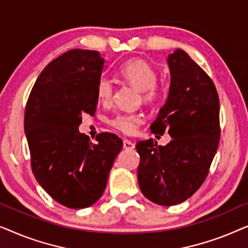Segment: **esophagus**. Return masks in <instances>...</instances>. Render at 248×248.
I'll return each mask as SVG.
<instances>
[{"mask_svg": "<svg viewBox=\"0 0 248 248\" xmlns=\"http://www.w3.org/2000/svg\"><path fill=\"white\" fill-rule=\"evenodd\" d=\"M123 147L124 149H127V150H132V149H134V143L130 140H124Z\"/></svg>", "mask_w": 248, "mask_h": 248, "instance_id": "1", "label": "esophagus"}]
</instances>
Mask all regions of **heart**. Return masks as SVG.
Segmentation results:
<instances>
[{
  "instance_id": "heart-1",
  "label": "heart",
  "mask_w": 248,
  "mask_h": 248,
  "mask_svg": "<svg viewBox=\"0 0 248 248\" xmlns=\"http://www.w3.org/2000/svg\"><path fill=\"white\" fill-rule=\"evenodd\" d=\"M118 73L124 82L131 84L141 91L142 100L144 103H155L164 93V89L157 83L158 72L154 66L143 60L134 59L122 64ZM114 83L109 78L100 77L97 81L96 93L103 104L110 103L114 94ZM144 118L140 114L120 113L109 118L108 123L122 133L131 135L137 132L138 127L143 124Z\"/></svg>"
}]
</instances>
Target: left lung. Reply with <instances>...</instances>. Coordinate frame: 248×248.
Instances as JSON below:
<instances>
[{
  "instance_id": "obj_1",
  "label": "left lung",
  "mask_w": 248,
  "mask_h": 248,
  "mask_svg": "<svg viewBox=\"0 0 248 248\" xmlns=\"http://www.w3.org/2000/svg\"><path fill=\"white\" fill-rule=\"evenodd\" d=\"M168 99L151 124V132L168 133L165 147L139 141L138 181L145 198L155 204H178L201 187L209 174L220 140L218 93L205 71L184 50L168 56Z\"/></svg>"
}]
</instances>
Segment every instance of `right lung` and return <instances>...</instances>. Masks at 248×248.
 <instances>
[{
    "label": "right lung",
    "mask_w": 248,
    "mask_h": 248,
    "mask_svg": "<svg viewBox=\"0 0 248 248\" xmlns=\"http://www.w3.org/2000/svg\"><path fill=\"white\" fill-rule=\"evenodd\" d=\"M104 59L96 50L71 49L52 61L33 84L25 111L30 165L39 185L60 204L83 209L106 188L123 147L103 132L93 143L79 132L82 115H94Z\"/></svg>",
    "instance_id": "add662e5"
}]
</instances>
